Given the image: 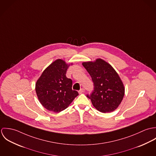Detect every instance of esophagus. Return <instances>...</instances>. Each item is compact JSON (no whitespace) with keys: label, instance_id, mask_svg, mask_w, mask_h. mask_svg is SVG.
<instances>
[{"label":"esophagus","instance_id":"obj_1","mask_svg":"<svg viewBox=\"0 0 156 156\" xmlns=\"http://www.w3.org/2000/svg\"><path fill=\"white\" fill-rule=\"evenodd\" d=\"M84 91H85V89H83V88H82V89H80V90L79 91V93L80 94L83 93Z\"/></svg>","mask_w":156,"mask_h":156}]
</instances>
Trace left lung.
I'll return each mask as SVG.
<instances>
[{"instance_id":"left-lung-1","label":"left lung","mask_w":156,"mask_h":156,"mask_svg":"<svg viewBox=\"0 0 156 156\" xmlns=\"http://www.w3.org/2000/svg\"><path fill=\"white\" fill-rule=\"evenodd\" d=\"M83 66L87 70L94 83V90L87 97L98 111H114L121 104L125 88L119 75L111 66L101 59L85 62Z\"/></svg>"}]
</instances>
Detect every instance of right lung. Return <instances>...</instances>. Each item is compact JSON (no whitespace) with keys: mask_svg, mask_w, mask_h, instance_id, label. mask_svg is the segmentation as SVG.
I'll list each match as a JSON object with an SVG mask.
<instances>
[{"mask_svg":"<svg viewBox=\"0 0 156 156\" xmlns=\"http://www.w3.org/2000/svg\"><path fill=\"white\" fill-rule=\"evenodd\" d=\"M69 66L64 60L58 59L45 69L37 81L35 90L38 98L49 111L65 110L79 95L72 89V80L66 77Z\"/></svg>","mask_w":156,"mask_h":156,"instance_id":"1","label":"right lung"}]
</instances>
